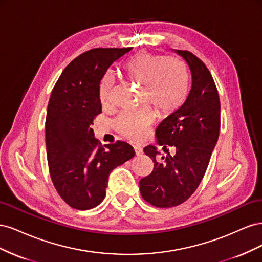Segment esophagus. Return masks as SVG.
Masks as SVG:
<instances>
[{"label": "esophagus", "instance_id": "obj_1", "mask_svg": "<svg viewBox=\"0 0 262 262\" xmlns=\"http://www.w3.org/2000/svg\"><path fill=\"white\" fill-rule=\"evenodd\" d=\"M134 152H136L137 156H141L142 154H143V150H142V147H140L139 145L134 146Z\"/></svg>", "mask_w": 262, "mask_h": 262}]
</instances>
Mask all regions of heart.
I'll list each match as a JSON object with an SVG mask.
<instances>
[{
  "mask_svg": "<svg viewBox=\"0 0 262 262\" xmlns=\"http://www.w3.org/2000/svg\"><path fill=\"white\" fill-rule=\"evenodd\" d=\"M123 72L132 82L143 85L142 100L153 106L160 116L176 113L188 96V76L181 63L173 58H164L147 51L134 54L123 64ZM114 77L107 74L100 83V101L107 106L114 90ZM152 122V112L125 113L117 117L114 126L123 137L141 140Z\"/></svg>",
  "mask_w": 262,
  "mask_h": 262,
  "instance_id": "heart-1",
  "label": "heart"
}]
</instances>
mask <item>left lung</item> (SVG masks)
Here are the masks:
<instances>
[{
	"mask_svg": "<svg viewBox=\"0 0 262 262\" xmlns=\"http://www.w3.org/2000/svg\"><path fill=\"white\" fill-rule=\"evenodd\" d=\"M190 69L192 78L188 98L176 113L156 130L158 145L176 147L163 162L156 160L154 146L144 153L154 163L153 171L139 182L143 199L156 208H172L187 201L199 187L207 171L221 125V104L216 85L204 63L187 50H175Z\"/></svg>",
	"mask_w": 262,
	"mask_h": 262,
	"instance_id": "8db88e82",
	"label": "left lung"
}]
</instances>
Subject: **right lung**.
<instances>
[{"label": "right lung", "mask_w": 262, "mask_h": 262, "mask_svg": "<svg viewBox=\"0 0 262 262\" xmlns=\"http://www.w3.org/2000/svg\"><path fill=\"white\" fill-rule=\"evenodd\" d=\"M131 48H94L63 70L49 99L46 147L49 172L63 201L76 210L104 200L109 173L134 156L123 141L102 147L92 124L101 113L100 83L114 62Z\"/></svg>", "instance_id": "add662e5"}]
</instances>
